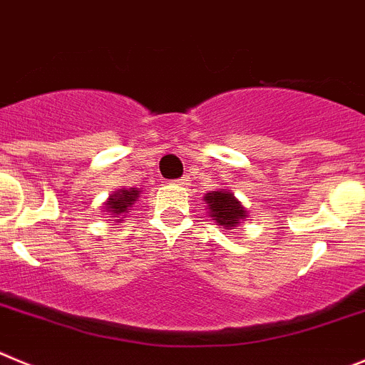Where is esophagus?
<instances>
[{
  "label": "esophagus",
  "instance_id": "esophagus-1",
  "mask_svg": "<svg viewBox=\"0 0 365 365\" xmlns=\"http://www.w3.org/2000/svg\"><path fill=\"white\" fill-rule=\"evenodd\" d=\"M189 176H182V178H178L176 180V183H178V185H189Z\"/></svg>",
  "mask_w": 365,
  "mask_h": 365
}]
</instances>
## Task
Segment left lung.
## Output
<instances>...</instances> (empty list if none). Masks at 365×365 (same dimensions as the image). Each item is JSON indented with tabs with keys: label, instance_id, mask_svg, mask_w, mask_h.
Returning a JSON list of instances; mask_svg holds the SVG:
<instances>
[{
	"label": "left lung",
	"instance_id": "left-lung-1",
	"mask_svg": "<svg viewBox=\"0 0 365 365\" xmlns=\"http://www.w3.org/2000/svg\"><path fill=\"white\" fill-rule=\"evenodd\" d=\"M203 198H205L207 207H209V216L215 220L216 225H222L225 229H235L247 216V211L235 198L231 190H212V192H207Z\"/></svg>",
	"mask_w": 365,
	"mask_h": 365
}]
</instances>
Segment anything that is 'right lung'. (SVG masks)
Returning <instances> with one entry per match:
<instances>
[{
  "label": "right lung",
  "mask_w": 365,
  "mask_h": 365,
  "mask_svg": "<svg viewBox=\"0 0 365 365\" xmlns=\"http://www.w3.org/2000/svg\"><path fill=\"white\" fill-rule=\"evenodd\" d=\"M138 196H140V190L138 189H120L116 190L114 195L109 196L107 200V212H114V215H123V212H129L133 203L136 202ZM118 218V216H116ZM116 222H121V220H116Z\"/></svg>",
  "instance_id": "obj_1"
}]
</instances>
